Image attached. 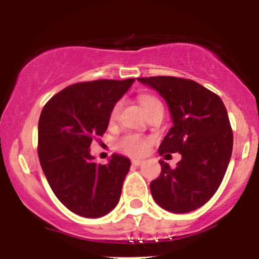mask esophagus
Listing matches in <instances>:
<instances>
[{
  "label": "esophagus",
  "instance_id": "obj_1",
  "mask_svg": "<svg viewBox=\"0 0 259 259\" xmlns=\"http://www.w3.org/2000/svg\"><path fill=\"white\" fill-rule=\"evenodd\" d=\"M142 163H144V160H141V159H133L132 160V164L135 165V167H139V165H141Z\"/></svg>",
  "mask_w": 259,
  "mask_h": 259
}]
</instances>
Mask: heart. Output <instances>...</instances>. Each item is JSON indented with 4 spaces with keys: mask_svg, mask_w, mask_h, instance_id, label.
Returning <instances> with one entry per match:
<instances>
[{
    "mask_svg": "<svg viewBox=\"0 0 259 259\" xmlns=\"http://www.w3.org/2000/svg\"><path fill=\"white\" fill-rule=\"evenodd\" d=\"M140 101H141V105L145 108V111H147L148 108L157 105V103H160L158 99H156L154 96H151V95H142L140 97ZM120 102H117L113 106L111 115H109L111 119H115L117 118L120 109ZM147 147L148 144L146 140L140 138L138 135H134V134H127V135L121 136L115 142V148L118 151H120V152L129 154V156H142L147 151Z\"/></svg>",
    "mask_w": 259,
    "mask_h": 259,
    "instance_id": "heart-1",
    "label": "heart"
}]
</instances>
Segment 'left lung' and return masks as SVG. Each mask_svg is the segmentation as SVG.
Here are the masks:
<instances>
[{
	"mask_svg": "<svg viewBox=\"0 0 259 259\" xmlns=\"http://www.w3.org/2000/svg\"><path fill=\"white\" fill-rule=\"evenodd\" d=\"M138 80L158 91L171 113L174 125L163 139L159 154H181L174 169L159 160L162 171L151 183V194L169 212L197 209L215 194L230 162L234 136L227 108L218 95L194 80L177 76Z\"/></svg>",
	"mask_w": 259,
	"mask_h": 259,
	"instance_id": "left-lung-1",
	"label": "left lung"
}]
</instances>
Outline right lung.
Masks as SVG:
<instances>
[{"instance_id": "1", "label": "right lung", "mask_w": 259, "mask_h": 259, "mask_svg": "<svg viewBox=\"0 0 259 259\" xmlns=\"http://www.w3.org/2000/svg\"><path fill=\"white\" fill-rule=\"evenodd\" d=\"M134 81L76 82L44 106L38 119V159L53 194L75 214L99 218L119 202L130 160L113 154L107 165L97 164L90 145L106 133L113 106Z\"/></svg>"}]
</instances>
